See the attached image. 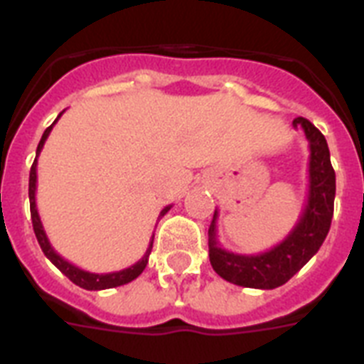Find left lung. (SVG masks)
<instances>
[{"mask_svg": "<svg viewBox=\"0 0 364 364\" xmlns=\"http://www.w3.org/2000/svg\"><path fill=\"white\" fill-rule=\"evenodd\" d=\"M294 128H302L310 143V183L308 200L299 223L287 234V238L272 249L259 255H240L227 251L217 240V217L208 230L210 262L213 270L227 282L251 289H276L287 283L314 255L319 251L331 228L336 194V176L331 164L327 139L308 119L299 117L293 121Z\"/></svg>", "mask_w": 364, "mask_h": 364, "instance_id": "left-lung-1", "label": "left lung"}]
</instances>
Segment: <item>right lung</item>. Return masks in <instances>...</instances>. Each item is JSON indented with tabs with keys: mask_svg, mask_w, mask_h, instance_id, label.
<instances>
[{
	"mask_svg": "<svg viewBox=\"0 0 364 364\" xmlns=\"http://www.w3.org/2000/svg\"><path fill=\"white\" fill-rule=\"evenodd\" d=\"M64 113V111H62ZM62 113L58 115V119L62 117ZM56 119V121H58ZM56 121L53 124L48 126L47 130L43 132V137L39 145H37V153H36V160H33V164H31V170H30V188H28V194H30V211H31V225H33V232H36V238L41 245L43 253L47 257L50 262H53L56 268H58L65 277H70L71 282L79 285V287L87 289V291H102V289H113V287H121V285H126V283H130L132 279H136L143 270H145V266L149 262V255H151V249H153V240H154V234L151 242H149V247L145 251L141 259L137 260L136 264L128 266L124 270H119V272H109V274H94V272H87L79 268V266L71 264L70 260H65L64 257H60L54 247L50 245L47 238V232H45V228H43V223L39 219V213H37V204H36V191H37V156L41 153L43 145L47 141L48 134L53 130V126L56 124ZM171 205H166L164 210L160 211V217H164L168 211H170Z\"/></svg>",
	"mask_w": 364,
	"mask_h": 364,
	"instance_id": "add662e5",
	"label": "right lung"
}]
</instances>
